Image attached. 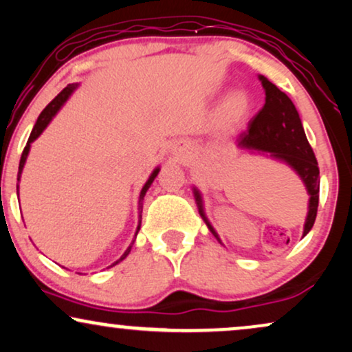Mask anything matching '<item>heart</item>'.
Here are the masks:
<instances>
[{"label":"heart","mask_w":352,"mask_h":352,"mask_svg":"<svg viewBox=\"0 0 352 352\" xmlns=\"http://www.w3.org/2000/svg\"><path fill=\"white\" fill-rule=\"evenodd\" d=\"M250 111V101L248 96L241 91H233L227 96V100L223 101L222 112L223 117L230 122H238L248 114Z\"/></svg>","instance_id":"heart-1"}]
</instances>
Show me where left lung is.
<instances>
[{"label":"left lung","instance_id":"1","mask_svg":"<svg viewBox=\"0 0 352 352\" xmlns=\"http://www.w3.org/2000/svg\"><path fill=\"white\" fill-rule=\"evenodd\" d=\"M259 80L265 90V104L252 117V120H250L246 132L238 135L236 144L240 148L251 149V151L269 153L270 157L288 164L301 177L307 193L311 196L302 232V236H306L311 232L314 222H316L318 208L320 177H318L316 154H314L311 144L306 138V133H304L296 107L287 96V93L267 80L264 75H259ZM193 191L201 217L204 219L210 233L217 238V241H220L212 225L206 219L199 191L196 188H193Z\"/></svg>","mask_w":352,"mask_h":352}]
</instances>
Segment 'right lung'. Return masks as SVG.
<instances>
[{
    "label": "right lung",
    "instance_id": "obj_1",
    "mask_svg": "<svg viewBox=\"0 0 352 352\" xmlns=\"http://www.w3.org/2000/svg\"><path fill=\"white\" fill-rule=\"evenodd\" d=\"M75 88H77V85H67L64 88L63 91L59 93L58 96L54 98L53 101L50 102L48 106L45 107L43 111H41V114L38 116V119H36V122H35V127H34V130H32V133H30V137H29V142H27V144H25V148H23V151H22V156H21V162H19V173H17V180L21 179V173H22V168H23V164H25V161H27V156H29V151H30V143L32 142H35L36 138L40 137L41 135V132H43V130L48 127V124L51 122V119H53V117L56 116V112H58L59 109H60V106L64 104L65 101H67V98L70 96V93H72ZM159 173V167L157 168H154L153 170V173L151 175H149V179H148V182L146 184H144V186L142 188V193H140V199H138V228H137V233H138V230H140V227H142V212H143V199H144V195H146V191H148V188L149 186H151V184L154 182V179H156V175ZM17 193H19V185H17ZM137 233H135V236H137ZM133 243H135V240H133ZM133 243L132 245H130L129 248H127V251L124 252V254H122V257L117 262H114V264L112 265H116V264H119L120 261H124L125 257L129 256V252H130V250H132V246H133Z\"/></svg>",
    "mask_w": 352,
    "mask_h": 352
}]
</instances>
